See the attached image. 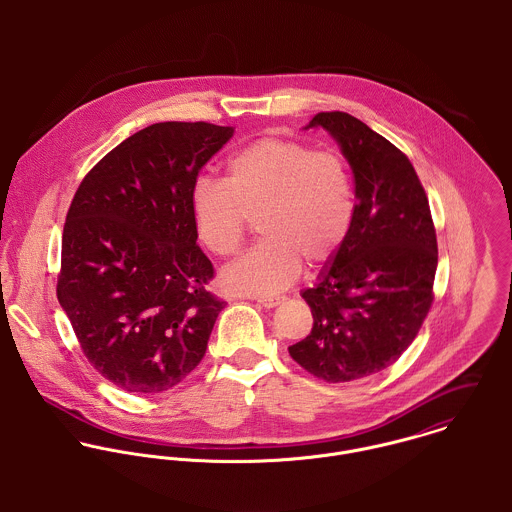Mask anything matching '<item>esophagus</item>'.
Here are the masks:
<instances>
[{
	"instance_id": "34e87169",
	"label": "esophagus",
	"mask_w": 512,
	"mask_h": 512,
	"mask_svg": "<svg viewBox=\"0 0 512 512\" xmlns=\"http://www.w3.org/2000/svg\"><path fill=\"white\" fill-rule=\"evenodd\" d=\"M254 299H256L262 307H266V309H272V307H276V305H280V303L284 301V297H268V295H266V297H264V295H262V297H254Z\"/></svg>"
}]
</instances>
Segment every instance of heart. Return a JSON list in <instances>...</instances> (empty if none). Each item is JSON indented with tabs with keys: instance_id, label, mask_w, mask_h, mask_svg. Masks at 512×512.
<instances>
[{
	"instance_id": "heart-1",
	"label": "heart",
	"mask_w": 512,
	"mask_h": 512,
	"mask_svg": "<svg viewBox=\"0 0 512 512\" xmlns=\"http://www.w3.org/2000/svg\"><path fill=\"white\" fill-rule=\"evenodd\" d=\"M201 242L219 256L234 254L252 219L266 236L220 274L240 295H270L290 286L301 260L329 262L355 219V193L345 161L293 140L262 138L238 149L226 181L201 177L191 195Z\"/></svg>"
}]
</instances>
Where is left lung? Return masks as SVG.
Here are the masks:
<instances>
[{
    "label": "left lung",
    "mask_w": 512,
    "mask_h": 512,
    "mask_svg": "<svg viewBox=\"0 0 512 512\" xmlns=\"http://www.w3.org/2000/svg\"><path fill=\"white\" fill-rule=\"evenodd\" d=\"M323 128L355 175V219L341 250L301 292L311 333L288 351L327 382H351L396 363L434 301L438 242L426 191L410 159L347 112H321Z\"/></svg>",
    "instance_id": "8db88e82"
}]
</instances>
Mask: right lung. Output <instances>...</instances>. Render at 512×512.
<instances>
[{
  "label": "right lung",
  "instance_id": "obj_1",
  "mask_svg": "<svg viewBox=\"0 0 512 512\" xmlns=\"http://www.w3.org/2000/svg\"><path fill=\"white\" fill-rule=\"evenodd\" d=\"M234 134L207 122L147 126L104 155L74 195L57 297L82 353L134 394L179 384L201 363L224 301L197 246L191 195Z\"/></svg>",
  "mask_w": 512,
  "mask_h": 512
}]
</instances>
